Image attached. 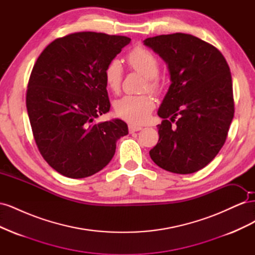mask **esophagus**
<instances>
[{
    "label": "esophagus",
    "mask_w": 255,
    "mask_h": 255,
    "mask_svg": "<svg viewBox=\"0 0 255 255\" xmlns=\"http://www.w3.org/2000/svg\"><path fill=\"white\" fill-rule=\"evenodd\" d=\"M142 129L141 127L139 126H135V125H128V130L129 133H135V132H138V130Z\"/></svg>",
    "instance_id": "esophagus-1"
}]
</instances>
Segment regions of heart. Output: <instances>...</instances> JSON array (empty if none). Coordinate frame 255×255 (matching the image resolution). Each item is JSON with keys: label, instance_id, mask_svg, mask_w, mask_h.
I'll return each instance as SVG.
<instances>
[{"label": "heart", "instance_id": "b5f03b06", "mask_svg": "<svg viewBox=\"0 0 255 255\" xmlns=\"http://www.w3.org/2000/svg\"><path fill=\"white\" fill-rule=\"evenodd\" d=\"M128 66L133 71L140 73L145 78L144 88L157 94L163 87L158 75L159 61L148 49L137 47L130 50L126 57ZM104 81L106 87L113 94H118L123 79V68L118 59H113L104 69ZM155 102L150 95L125 96L115 104V111L120 118L130 123H143L153 111Z\"/></svg>", "mask_w": 255, "mask_h": 255}]
</instances>
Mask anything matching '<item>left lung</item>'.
Returning <instances> with one entry per match:
<instances>
[{"instance_id": "left-lung-1", "label": "left lung", "mask_w": 255, "mask_h": 255, "mask_svg": "<svg viewBox=\"0 0 255 255\" xmlns=\"http://www.w3.org/2000/svg\"><path fill=\"white\" fill-rule=\"evenodd\" d=\"M143 44L166 61L171 80L157 112L164 120L150 156L167 171L197 172L225 144L234 117L229 65L217 48L189 34L150 37Z\"/></svg>"}]
</instances>
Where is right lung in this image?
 Here are the masks:
<instances>
[{
	"label": "right lung",
	"instance_id": "obj_1",
	"mask_svg": "<svg viewBox=\"0 0 255 255\" xmlns=\"http://www.w3.org/2000/svg\"><path fill=\"white\" fill-rule=\"evenodd\" d=\"M129 42L126 36L79 32L57 38L37 58L26 109L38 150L58 173L82 179L102 170L128 133L120 119L94 121L111 109L104 69Z\"/></svg>",
	"mask_w": 255,
	"mask_h": 255
}]
</instances>
